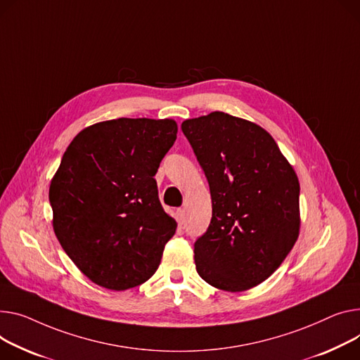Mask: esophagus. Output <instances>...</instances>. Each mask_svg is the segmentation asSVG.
I'll use <instances>...</instances> for the list:
<instances>
[{
  "label": "esophagus",
  "mask_w": 360,
  "mask_h": 360,
  "mask_svg": "<svg viewBox=\"0 0 360 360\" xmlns=\"http://www.w3.org/2000/svg\"><path fill=\"white\" fill-rule=\"evenodd\" d=\"M176 220H178L179 224H182V221L185 220V210H184V208H179V210L176 211Z\"/></svg>",
  "instance_id": "obj_1"
}]
</instances>
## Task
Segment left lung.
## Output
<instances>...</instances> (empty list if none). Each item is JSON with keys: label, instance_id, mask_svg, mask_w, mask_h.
I'll use <instances>...</instances> for the list:
<instances>
[{"label": "left lung", "instance_id": "8db88e82", "mask_svg": "<svg viewBox=\"0 0 360 360\" xmlns=\"http://www.w3.org/2000/svg\"><path fill=\"white\" fill-rule=\"evenodd\" d=\"M210 185L212 217L194 245L198 275L242 292L268 279L300 236V182L274 137L221 111L181 126Z\"/></svg>", "mask_w": 360, "mask_h": 360}]
</instances>
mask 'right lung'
Segmentation results:
<instances>
[{"mask_svg": "<svg viewBox=\"0 0 360 360\" xmlns=\"http://www.w3.org/2000/svg\"><path fill=\"white\" fill-rule=\"evenodd\" d=\"M172 118H117L70 141L52 178L53 230L94 283L124 291L158 269L176 221L158 197L155 175L176 140Z\"/></svg>", "mask_w": 360, "mask_h": 360, "instance_id": "add662e5", "label": "right lung"}]
</instances>
